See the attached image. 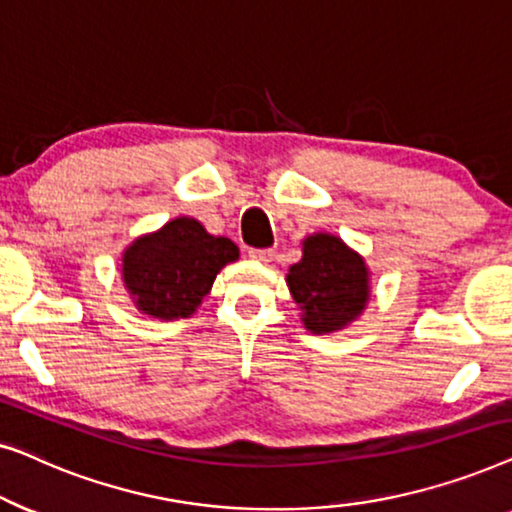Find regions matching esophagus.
<instances>
[{
    "mask_svg": "<svg viewBox=\"0 0 512 512\" xmlns=\"http://www.w3.org/2000/svg\"><path fill=\"white\" fill-rule=\"evenodd\" d=\"M249 258H254V261H261V263H270L272 258H275V251L272 249H249Z\"/></svg>",
    "mask_w": 512,
    "mask_h": 512,
    "instance_id": "34e87169",
    "label": "esophagus"
}]
</instances>
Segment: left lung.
<instances>
[{
	"instance_id": "left-lung-1",
	"label": "left lung",
	"mask_w": 512,
	"mask_h": 512,
	"mask_svg": "<svg viewBox=\"0 0 512 512\" xmlns=\"http://www.w3.org/2000/svg\"><path fill=\"white\" fill-rule=\"evenodd\" d=\"M300 321L314 335L338 333L354 324L370 300V270L359 251L331 233L303 240V258L286 275Z\"/></svg>"
}]
</instances>
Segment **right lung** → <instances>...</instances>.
Masks as SVG:
<instances>
[{"label":"right lung","mask_w":512,"mask_h":512,"mask_svg":"<svg viewBox=\"0 0 512 512\" xmlns=\"http://www.w3.org/2000/svg\"><path fill=\"white\" fill-rule=\"evenodd\" d=\"M237 258L233 240L209 235L193 216H177L125 247L121 275L139 312L177 321L198 310L216 275Z\"/></svg>","instance_id":"add662e5"}]
</instances>
